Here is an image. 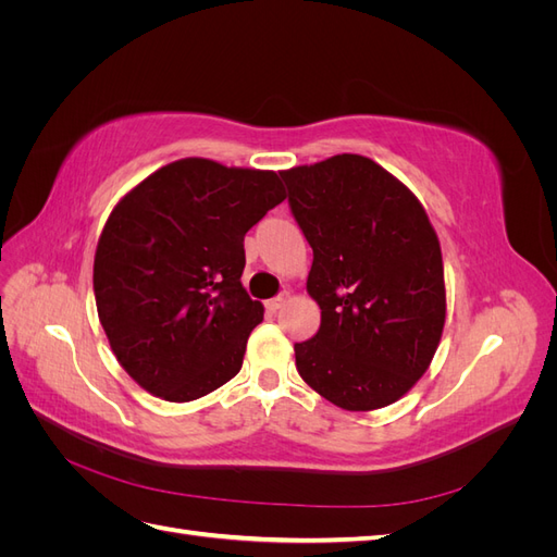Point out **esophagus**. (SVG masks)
Instances as JSON below:
<instances>
[{
    "label": "esophagus",
    "instance_id": "34e87169",
    "mask_svg": "<svg viewBox=\"0 0 557 557\" xmlns=\"http://www.w3.org/2000/svg\"><path fill=\"white\" fill-rule=\"evenodd\" d=\"M285 301H288V295H276V297H272V299H267V311L276 313L278 309L285 307Z\"/></svg>",
    "mask_w": 557,
    "mask_h": 557
}]
</instances>
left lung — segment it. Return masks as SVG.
Instances as JSON below:
<instances>
[{
  "label": "left lung",
  "instance_id": "1",
  "mask_svg": "<svg viewBox=\"0 0 557 557\" xmlns=\"http://www.w3.org/2000/svg\"><path fill=\"white\" fill-rule=\"evenodd\" d=\"M313 248V339L295 344L307 385L346 411L383 409L428 372L446 323L440 237L381 164L342 153L281 172Z\"/></svg>",
  "mask_w": 557,
  "mask_h": 557
}]
</instances>
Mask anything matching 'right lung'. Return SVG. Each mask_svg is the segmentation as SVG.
<instances>
[{
  "label": "right lung",
  "mask_w": 557,
  "mask_h": 557,
  "mask_svg": "<svg viewBox=\"0 0 557 557\" xmlns=\"http://www.w3.org/2000/svg\"><path fill=\"white\" fill-rule=\"evenodd\" d=\"M283 199L276 172L183 158L113 207L95 301L115 360L146 393L193 401L239 374L264 313L242 285L244 237Z\"/></svg>",
  "instance_id": "obj_1"
}]
</instances>
